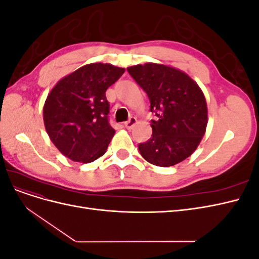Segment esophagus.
Listing matches in <instances>:
<instances>
[{"label": "esophagus", "instance_id": "obj_1", "mask_svg": "<svg viewBox=\"0 0 259 259\" xmlns=\"http://www.w3.org/2000/svg\"><path fill=\"white\" fill-rule=\"evenodd\" d=\"M136 124H137V119H136V117H131V119L127 122L124 123L125 127H126L127 130H132L133 127L135 126Z\"/></svg>", "mask_w": 259, "mask_h": 259}]
</instances>
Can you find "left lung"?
<instances>
[{"instance_id":"8db88e82","label":"left lung","mask_w":259,"mask_h":259,"mask_svg":"<svg viewBox=\"0 0 259 259\" xmlns=\"http://www.w3.org/2000/svg\"><path fill=\"white\" fill-rule=\"evenodd\" d=\"M150 100L159 119L151 122L152 136L139 144L143 158L168 167L190 156L204 136L208 116L205 96L191 77L177 68L147 62L127 68Z\"/></svg>"}]
</instances>
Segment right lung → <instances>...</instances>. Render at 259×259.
I'll list each match as a JSON object with an SVG mask.
<instances>
[{
  "instance_id": "obj_1",
  "label": "right lung",
  "mask_w": 259,
  "mask_h": 259,
  "mask_svg": "<svg viewBox=\"0 0 259 259\" xmlns=\"http://www.w3.org/2000/svg\"><path fill=\"white\" fill-rule=\"evenodd\" d=\"M125 68L94 62L62 77L43 107L50 139L68 159L91 163L103 156L115 131L108 121L106 91Z\"/></svg>"
}]
</instances>
